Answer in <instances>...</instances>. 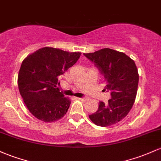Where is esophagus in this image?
<instances>
[{
	"label": "esophagus",
	"instance_id": "34e87169",
	"mask_svg": "<svg viewBox=\"0 0 161 161\" xmlns=\"http://www.w3.org/2000/svg\"><path fill=\"white\" fill-rule=\"evenodd\" d=\"M78 99H80V100H85L86 99V98H80V97H79V98H77Z\"/></svg>",
	"mask_w": 161,
	"mask_h": 161
}]
</instances>
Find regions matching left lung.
Returning a JSON list of instances; mask_svg holds the SVG:
<instances>
[{
    "instance_id": "obj_1",
    "label": "left lung",
    "mask_w": 161,
    "mask_h": 161,
    "mask_svg": "<svg viewBox=\"0 0 161 161\" xmlns=\"http://www.w3.org/2000/svg\"><path fill=\"white\" fill-rule=\"evenodd\" d=\"M83 54L103 74L105 91H110L112 95L108 105L99 102L98 111L89 116L90 120L101 127L119 122L129 113L137 95L139 75L135 61L124 53L109 48Z\"/></svg>"
}]
</instances>
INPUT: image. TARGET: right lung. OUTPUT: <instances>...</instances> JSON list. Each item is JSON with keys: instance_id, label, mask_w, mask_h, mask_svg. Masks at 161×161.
<instances>
[{"instance_id": "add662e5", "label": "right lung", "mask_w": 161, "mask_h": 161, "mask_svg": "<svg viewBox=\"0 0 161 161\" xmlns=\"http://www.w3.org/2000/svg\"><path fill=\"white\" fill-rule=\"evenodd\" d=\"M81 53L43 47L28 55L19 70L17 85L30 112L43 122H53L66 114L71 101L57 88L59 79L76 63Z\"/></svg>"}]
</instances>
